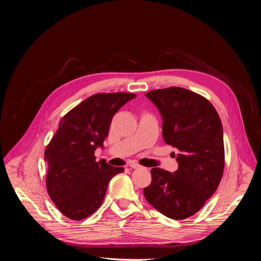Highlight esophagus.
<instances>
[{
	"mask_svg": "<svg viewBox=\"0 0 261 261\" xmlns=\"http://www.w3.org/2000/svg\"><path fill=\"white\" fill-rule=\"evenodd\" d=\"M129 167H130L132 169H139V168H140V165H139L138 163L133 162V163H130V164H129Z\"/></svg>",
	"mask_w": 261,
	"mask_h": 261,
	"instance_id": "1",
	"label": "esophagus"
}]
</instances>
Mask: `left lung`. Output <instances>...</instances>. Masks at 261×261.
Wrapping results in <instances>:
<instances>
[{
	"mask_svg": "<svg viewBox=\"0 0 261 261\" xmlns=\"http://www.w3.org/2000/svg\"><path fill=\"white\" fill-rule=\"evenodd\" d=\"M162 115L165 144L178 149V169H151L147 201L162 215L183 220L198 212L216 192L224 170L222 123L210 102L180 87L146 93Z\"/></svg>",
	"mask_w": 261,
	"mask_h": 261,
	"instance_id": "left-lung-1",
	"label": "left lung"
}]
</instances>
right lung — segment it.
<instances>
[{
	"mask_svg": "<svg viewBox=\"0 0 261 261\" xmlns=\"http://www.w3.org/2000/svg\"><path fill=\"white\" fill-rule=\"evenodd\" d=\"M135 93H96L61 118L59 129L44 151L48 164L46 191L66 218H88L105 199L111 178L124 168L96 161L94 150L103 147L112 117Z\"/></svg>",
	"mask_w": 261,
	"mask_h": 261,
	"instance_id": "1",
	"label": "right lung"
}]
</instances>
